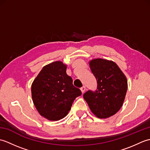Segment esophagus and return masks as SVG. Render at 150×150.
<instances>
[{
	"label": "esophagus",
	"instance_id": "34e87169",
	"mask_svg": "<svg viewBox=\"0 0 150 150\" xmlns=\"http://www.w3.org/2000/svg\"><path fill=\"white\" fill-rule=\"evenodd\" d=\"M86 87L84 86H82V87L81 88V90L82 93H84L85 91H86Z\"/></svg>",
	"mask_w": 150,
	"mask_h": 150
}]
</instances>
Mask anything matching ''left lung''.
<instances>
[{
  "label": "left lung",
  "instance_id": "obj_1",
  "mask_svg": "<svg viewBox=\"0 0 150 150\" xmlns=\"http://www.w3.org/2000/svg\"><path fill=\"white\" fill-rule=\"evenodd\" d=\"M97 79L95 91L83 95L91 112L99 119H106L117 113L125 99L128 81L119 67L112 60L94 59L89 61Z\"/></svg>",
  "mask_w": 150,
  "mask_h": 150
}]
</instances>
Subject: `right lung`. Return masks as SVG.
I'll return each instance as SVG.
<instances>
[{"mask_svg":"<svg viewBox=\"0 0 150 150\" xmlns=\"http://www.w3.org/2000/svg\"><path fill=\"white\" fill-rule=\"evenodd\" d=\"M67 65L55 61L44 66L31 84L33 104L41 116L56 121L68 115L81 91L73 85Z\"/></svg>","mask_w":150,"mask_h":150,"instance_id":"1","label":"right lung"}]
</instances>
